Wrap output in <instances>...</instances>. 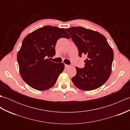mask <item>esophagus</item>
<instances>
[{
  "mask_svg": "<svg viewBox=\"0 0 130 130\" xmlns=\"http://www.w3.org/2000/svg\"><path fill=\"white\" fill-rule=\"evenodd\" d=\"M69 67H70L69 65H67V64H65V68H69Z\"/></svg>",
  "mask_w": 130,
  "mask_h": 130,
  "instance_id": "34e87169",
  "label": "esophagus"
}]
</instances>
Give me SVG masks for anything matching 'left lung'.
Returning a JSON list of instances; mask_svg holds the SVG:
<instances>
[{"label":"left lung","instance_id":"1","mask_svg":"<svg viewBox=\"0 0 130 130\" xmlns=\"http://www.w3.org/2000/svg\"><path fill=\"white\" fill-rule=\"evenodd\" d=\"M77 46L79 56L85 54L83 68L76 67V74L71 78L74 84L83 90L97 89L106 83L112 72L113 51L106 38L98 32L82 27L67 28Z\"/></svg>","mask_w":130,"mask_h":130}]
</instances>
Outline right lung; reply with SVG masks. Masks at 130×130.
Returning <instances> with one entry per match:
<instances>
[{"instance_id":"right-lung-1","label":"right lung","mask_w":130,"mask_h":130,"mask_svg":"<svg viewBox=\"0 0 130 130\" xmlns=\"http://www.w3.org/2000/svg\"><path fill=\"white\" fill-rule=\"evenodd\" d=\"M60 38L70 36L64 28L46 26L23 39L17 54L19 73L23 80L34 89H50L64 69L63 63H55L47 59L56 54L55 47Z\"/></svg>"}]
</instances>
